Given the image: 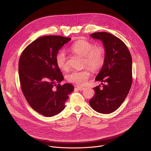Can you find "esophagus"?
Instances as JSON below:
<instances>
[{"label": "esophagus", "instance_id": "34e87169", "mask_svg": "<svg viewBox=\"0 0 151 151\" xmlns=\"http://www.w3.org/2000/svg\"><path fill=\"white\" fill-rule=\"evenodd\" d=\"M77 87V88H78L79 90H80V91H82V90H83L85 89L84 87Z\"/></svg>", "mask_w": 151, "mask_h": 151}]
</instances>
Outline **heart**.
Returning <instances> with one entry per match:
<instances>
[{
	"mask_svg": "<svg viewBox=\"0 0 151 151\" xmlns=\"http://www.w3.org/2000/svg\"><path fill=\"white\" fill-rule=\"evenodd\" d=\"M70 50L76 54L83 57V66H88L93 71L100 70L105 61L106 51L102 45H94L93 43L85 40H79L71 46ZM57 65L62 70L69 68L68 59L65 51L61 50L55 57ZM90 76V70L86 68L81 70H74L66 76L68 82L82 86L87 83Z\"/></svg>",
	"mask_w": 151,
	"mask_h": 151,
	"instance_id": "b5f03b06",
	"label": "heart"
}]
</instances>
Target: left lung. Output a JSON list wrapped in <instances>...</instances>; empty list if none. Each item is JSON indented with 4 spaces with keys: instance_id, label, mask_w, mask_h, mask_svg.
I'll use <instances>...</instances> for the list:
<instances>
[{
    "instance_id": "left-lung-1",
    "label": "left lung",
    "mask_w": 151,
    "mask_h": 151,
    "mask_svg": "<svg viewBox=\"0 0 151 151\" xmlns=\"http://www.w3.org/2000/svg\"><path fill=\"white\" fill-rule=\"evenodd\" d=\"M91 36L100 39L106 51L105 61L96 80L100 85L93 88L95 94L89 100L92 108L109 114L122 104L132 83V58L130 51L119 38L107 32H96Z\"/></svg>"
}]
</instances>
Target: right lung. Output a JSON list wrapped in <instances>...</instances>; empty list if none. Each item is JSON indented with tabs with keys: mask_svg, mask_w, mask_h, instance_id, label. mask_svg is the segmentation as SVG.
I'll use <instances>...</instances> for the list:
<instances>
[{
	"mask_svg": "<svg viewBox=\"0 0 151 151\" xmlns=\"http://www.w3.org/2000/svg\"><path fill=\"white\" fill-rule=\"evenodd\" d=\"M70 39L57 35L42 36L20 55L21 90L32 108L44 116H52L61 112L74 90L70 83L60 84L64 78L55 60L58 50Z\"/></svg>",
	"mask_w": 151,
	"mask_h": 151,
	"instance_id": "1",
	"label": "right lung"
}]
</instances>
